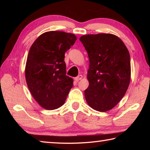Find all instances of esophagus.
<instances>
[{
    "label": "esophagus",
    "instance_id": "1",
    "mask_svg": "<svg viewBox=\"0 0 150 150\" xmlns=\"http://www.w3.org/2000/svg\"><path fill=\"white\" fill-rule=\"evenodd\" d=\"M82 78H83V76L81 75H78L77 77H76L75 78V80L76 81H80V80L82 79Z\"/></svg>",
    "mask_w": 150,
    "mask_h": 150
}]
</instances>
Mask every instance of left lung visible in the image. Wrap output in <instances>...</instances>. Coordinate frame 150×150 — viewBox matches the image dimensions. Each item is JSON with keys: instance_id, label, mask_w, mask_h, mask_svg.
<instances>
[{"instance_id": "8db88e82", "label": "left lung", "mask_w": 150, "mask_h": 150, "mask_svg": "<svg viewBox=\"0 0 150 150\" xmlns=\"http://www.w3.org/2000/svg\"><path fill=\"white\" fill-rule=\"evenodd\" d=\"M79 40L89 59L85 99L94 110H110L123 98L130 84L128 50L118 36L111 34L84 35Z\"/></svg>"}]
</instances>
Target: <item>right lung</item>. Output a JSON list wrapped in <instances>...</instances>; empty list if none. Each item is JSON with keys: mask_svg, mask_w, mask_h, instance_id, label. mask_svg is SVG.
<instances>
[{"mask_svg": "<svg viewBox=\"0 0 150 150\" xmlns=\"http://www.w3.org/2000/svg\"><path fill=\"white\" fill-rule=\"evenodd\" d=\"M75 34L50 31L33 43L27 57L25 76L33 97L45 109L54 110L65 103L73 85L66 75L65 53L75 44Z\"/></svg>", "mask_w": 150, "mask_h": 150, "instance_id": "1", "label": "right lung"}]
</instances>
